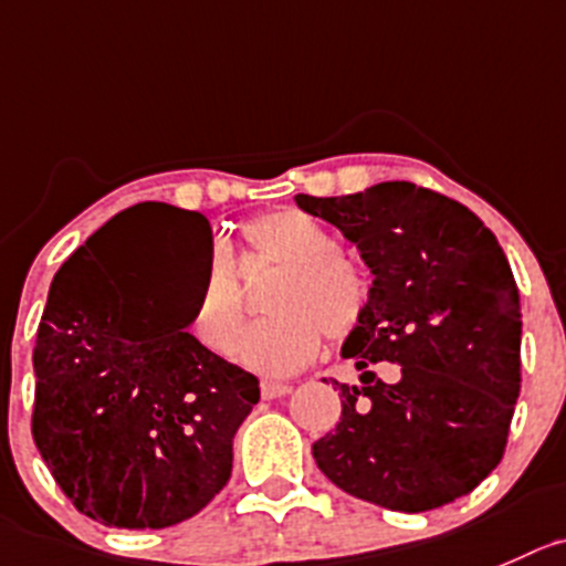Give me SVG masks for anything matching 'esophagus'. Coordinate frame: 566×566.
Returning <instances> with one entry per match:
<instances>
[{"label":"esophagus","mask_w":566,"mask_h":566,"mask_svg":"<svg viewBox=\"0 0 566 566\" xmlns=\"http://www.w3.org/2000/svg\"><path fill=\"white\" fill-rule=\"evenodd\" d=\"M292 391L289 384H274V380H263L261 384V395L263 400H277V397H286Z\"/></svg>","instance_id":"obj_1"}]
</instances>
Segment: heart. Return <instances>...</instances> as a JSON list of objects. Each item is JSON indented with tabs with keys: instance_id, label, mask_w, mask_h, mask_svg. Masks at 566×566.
Listing matches in <instances>:
<instances>
[{
	"instance_id": "b5f03b06",
	"label": "heart",
	"mask_w": 566,
	"mask_h": 566,
	"mask_svg": "<svg viewBox=\"0 0 566 566\" xmlns=\"http://www.w3.org/2000/svg\"><path fill=\"white\" fill-rule=\"evenodd\" d=\"M252 261L277 269L263 294L266 319L247 327L235 360L252 373L283 378L303 369L327 338L342 342L369 308L364 269L338 252V239L319 219L294 208L263 213L241 230ZM193 338L211 353H228L241 327V294L228 247L211 244L191 311Z\"/></svg>"
}]
</instances>
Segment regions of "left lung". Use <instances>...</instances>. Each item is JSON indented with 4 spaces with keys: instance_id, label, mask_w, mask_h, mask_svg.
Masks as SVG:
<instances>
[{
    "instance_id": "8db88e82",
    "label": "left lung",
    "mask_w": 566,
    "mask_h": 566,
    "mask_svg": "<svg viewBox=\"0 0 566 566\" xmlns=\"http://www.w3.org/2000/svg\"><path fill=\"white\" fill-rule=\"evenodd\" d=\"M342 230L375 274L342 355V419L314 441L316 467L347 494L391 511L439 509L500 464L520 397V292L492 230L455 199L413 182L347 197H294ZM398 367L395 385L368 373Z\"/></svg>"
}]
</instances>
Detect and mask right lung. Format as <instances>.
Masks as SVG:
<instances>
[{"label":"right lung","mask_w":566,"mask_h":566,"mask_svg":"<svg viewBox=\"0 0 566 566\" xmlns=\"http://www.w3.org/2000/svg\"><path fill=\"white\" fill-rule=\"evenodd\" d=\"M136 208V222L116 228L118 213L52 280L32 349V439L74 509L158 531L222 492L261 389L186 331L197 297L166 292L155 266L166 244L206 266L211 222L166 202Z\"/></svg>","instance_id":"1"}]
</instances>
